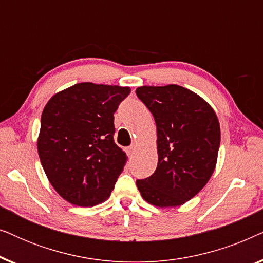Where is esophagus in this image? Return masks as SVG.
I'll return each mask as SVG.
<instances>
[{
	"label": "esophagus",
	"instance_id": "esophagus-1",
	"mask_svg": "<svg viewBox=\"0 0 263 263\" xmlns=\"http://www.w3.org/2000/svg\"><path fill=\"white\" fill-rule=\"evenodd\" d=\"M135 152H136V145H132L130 147H128V149H127L128 156L133 157L135 154Z\"/></svg>",
	"mask_w": 263,
	"mask_h": 263
}]
</instances>
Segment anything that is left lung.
<instances>
[{
  "instance_id": "left-lung-1",
  "label": "left lung",
  "mask_w": 263,
  "mask_h": 263,
  "mask_svg": "<svg viewBox=\"0 0 263 263\" xmlns=\"http://www.w3.org/2000/svg\"><path fill=\"white\" fill-rule=\"evenodd\" d=\"M136 96L153 115L158 146L156 171L136 185L153 206H181L207 184L215 168L217 115L196 93L178 85L141 86Z\"/></svg>"
}]
</instances>
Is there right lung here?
Here are the masks:
<instances>
[{
	"label": "right lung",
	"instance_id": "1",
	"mask_svg": "<svg viewBox=\"0 0 263 263\" xmlns=\"http://www.w3.org/2000/svg\"><path fill=\"white\" fill-rule=\"evenodd\" d=\"M130 88L81 82L56 93L42 114L38 154L68 202L92 207L110 196L127 156L114 141V114Z\"/></svg>",
	"mask_w": 263,
	"mask_h": 263
}]
</instances>
